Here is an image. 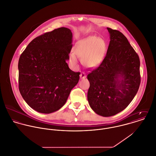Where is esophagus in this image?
<instances>
[{
    "instance_id": "1",
    "label": "esophagus",
    "mask_w": 156,
    "mask_h": 156,
    "mask_svg": "<svg viewBox=\"0 0 156 156\" xmlns=\"http://www.w3.org/2000/svg\"><path fill=\"white\" fill-rule=\"evenodd\" d=\"M86 77H87V75L85 73H82L80 75V79H85V78H86Z\"/></svg>"
}]
</instances>
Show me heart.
Listing matches in <instances>:
<instances>
[{
    "label": "heart",
    "mask_w": 156,
    "mask_h": 156,
    "mask_svg": "<svg viewBox=\"0 0 156 156\" xmlns=\"http://www.w3.org/2000/svg\"><path fill=\"white\" fill-rule=\"evenodd\" d=\"M106 45L104 41L97 36H91L79 41L75 46L74 52L82 58L83 63L88 68L97 67L104 59ZM71 63L76 65L77 57L71 53L69 57Z\"/></svg>",
    "instance_id": "1"
}]
</instances>
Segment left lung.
<instances>
[{
	"mask_svg": "<svg viewBox=\"0 0 156 156\" xmlns=\"http://www.w3.org/2000/svg\"><path fill=\"white\" fill-rule=\"evenodd\" d=\"M110 42L105 58L87 76L88 101L98 114L109 117L125 109L140 84V59L126 37L107 28Z\"/></svg>",
	"mask_w": 156,
	"mask_h": 156,
	"instance_id": "1",
	"label": "left lung"
}]
</instances>
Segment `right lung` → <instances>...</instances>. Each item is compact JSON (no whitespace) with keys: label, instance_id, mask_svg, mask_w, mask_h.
I'll use <instances>...</instances> for the list:
<instances>
[{"label":"right lung","instance_id":"1","mask_svg":"<svg viewBox=\"0 0 156 156\" xmlns=\"http://www.w3.org/2000/svg\"><path fill=\"white\" fill-rule=\"evenodd\" d=\"M72 37L67 28L55 29L34 39L20 56L19 89L27 104L37 112L58 110L79 82L80 73L71 70L66 62Z\"/></svg>","mask_w":156,"mask_h":156}]
</instances>
